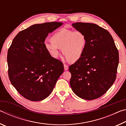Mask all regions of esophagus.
Here are the masks:
<instances>
[{
  "instance_id": "esophagus-1",
  "label": "esophagus",
  "mask_w": 126,
  "mask_h": 126,
  "mask_svg": "<svg viewBox=\"0 0 126 126\" xmlns=\"http://www.w3.org/2000/svg\"><path fill=\"white\" fill-rule=\"evenodd\" d=\"M64 70L65 71H67V70L68 69V66L64 64Z\"/></svg>"
}]
</instances>
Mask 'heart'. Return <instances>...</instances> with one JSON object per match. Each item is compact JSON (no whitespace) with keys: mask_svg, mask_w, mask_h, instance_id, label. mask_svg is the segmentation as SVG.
I'll return each instance as SVG.
<instances>
[{"mask_svg":"<svg viewBox=\"0 0 126 126\" xmlns=\"http://www.w3.org/2000/svg\"><path fill=\"white\" fill-rule=\"evenodd\" d=\"M87 43V37L83 32L62 29L53 34L51 40H46L44 45L53 58L58 57L62 48L67 60L77 62L83 54Z\"/></svg>","mask_w":126,"mask_h":126,"instance_id":"b5f03b06","label":"heart"}]
</instances>
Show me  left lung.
I'll list each match as a JSON object with an SVG mask.
<instances>
[{
	"label": "left lung",
	"instance_id": "obj_1",
	"mask_svg": "<svg viewBox=\"0 0 126 126\" xmlns=\"http://www.w3.org/2000/svg\"><path fill=\"white\" fill-rule=\"evenodd\" d=\"M72 26L83 32L87 43L81 58L69 66L70 86L80 98L97 99L103 95L116 78L118 51L110 34L103 28L89 23L78 22Z\"/></svg>",
	"mask_w": 126,
	"mask_h": 126
}]
</instances>
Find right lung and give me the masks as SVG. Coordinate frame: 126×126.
Returning <instances> with one entry per match:
<instances>
[{
    "mask_svg": "<svg viewBox=\"0 0 126 126\" xmlns=\"http://www.w3.org/2000/svg\"><path fill=\"white\" fill-rule=\"evenodd\" d=\"M63 23L31 25L20 32L8 49V75L12 84L23 97L32 101L46 98L52 93L64 66L51 56L44 45L49 33Z\"/></svg>",
    "mask_w": 126,
    "mask_h": 126,
    "instance_id": "right-lung-1",
    "label": "right lung"
}]
</instances>
